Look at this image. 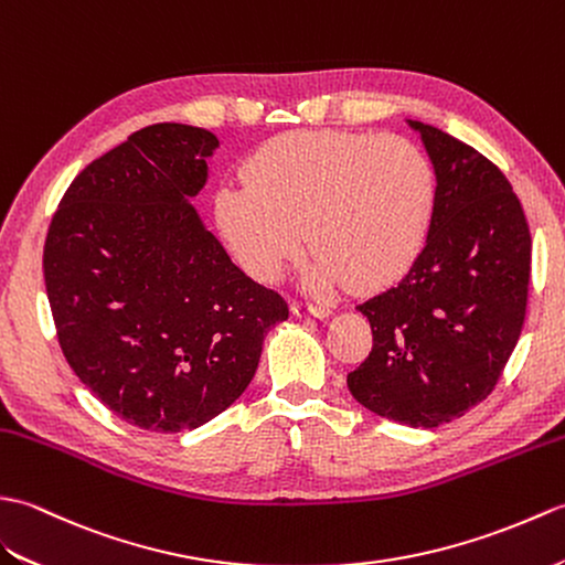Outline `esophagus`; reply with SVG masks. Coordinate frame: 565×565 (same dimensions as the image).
Masks as SVG:
<instances>
[{"label":"esophagus","instance_id":"esophagus-1","mask_svg":"<svg viewBox=\"0 0 565 565\" xmlns=\"http://www.w3.org/2000/svg\"><path fill=\"white\" fill-rule=\"evenodd\" d=\"M292 315L295 317H315V319H323L331 315V307L326 305H311V302H299V299H295L292 302Z\"/></svg>","mask_w":565,"mask_h":565}]
</instances>
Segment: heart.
Wrapping results in <instances>:
<instances>
[{
    "mask_svg": "<svg viewBox=\"0 0 565 565\" xmlns=\"http://www.w3.org/2000/svg\"><path fill=\"white\" fill-rule=\"evenodd\" d=\"M244 179L220 188L215 215L242 266L266 282L307 239L321 285L394 282L418 258L435 210L430 159L398 135L285 132L248 157Z\"/></svg>",
    "mask_w": 565,
    "mask_h": 565,
    "instance_id": "obj_1",
    "label": "heart"
}]
</instances>
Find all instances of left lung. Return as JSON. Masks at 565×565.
I'll return each mask as SVG.
<instances>
[{
	"label": "left lung",
	"mask_w": 565,
	"mask_h": 565,
	"mask_svg": "<svg viewBox=\"0 0 565 565\" xmlns=\"http://www.w3.org/2000/svg\"><path fill=\"white\" fill-rule=\"evenodd\" d=\"M408 125L437 179L428 239L404 280L358 307L372 350L348 388L386 420L437 428L493 392L518 345L532 236L491 159L433 125Z\"/></svg>",
	"instance_id": "1"
}]
</instances>
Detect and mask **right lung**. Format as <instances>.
Here are the masks:
<instances>
[{"instance_id": "obj_1", "label": "right lung", "mask_w": 565, "mask_h": 565, "mask_svg": "<svg viewBox=\"0 0 565 565\" xmlns=\"http://www.w3.org/2000/svg\"><path fill=\"white\" fill-rule=\"evenodd\" d=\"M220 140L157 122L70 183L43 250L70 367L125 423L181 433L230 408L254 380L285 299L234 266L188 203Z\"/></svg>"}]
</instances>
